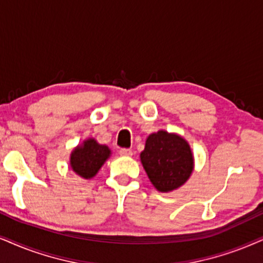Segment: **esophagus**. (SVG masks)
I'll return each mask as SVG.
<instances>
[{"mask_svg": "<svg viewBox=\"0 0 263 263\" xmlns=\"http://www.w3.org/2000/svg\"><path fill=\"white\" fill-rule=\"evenodd\" d=\"M119 153H120V155H122V156H131L132 155V151L127 148H121L120 151H119Z\"/></svg>", "mask_w": 263, "mask_h": 263, "instance_id": "1", "label": "esophagus"}]
</instances>
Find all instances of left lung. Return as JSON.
I'll list each match as a JSON object with an SVG mask.
<instances>
[{"label":"left lung","instance_id":"8db88e82","mask_svg":"<svg viewBox=\"0 0 263 263\" xmlns=\"http://www.w3.org/2000/svg\"><path fill=\"white\" fill-rule=\"evenodd\" d=\"M141 161L153 185L167 193L183 185L191 177L194 158L183 137L160 129L149 135Z\"/></svg>","mask_w":263,"mask_h":263}]
</instances>
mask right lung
Here are the masks:
<instances>
[{
    "mask_svg": "<svg viewBox=\"0 0 263 263\" xmlns=\"http://www.w3.org/2000/svg\"><path fill=\"white\" fill-rule=\"evenodd\" d=\"M110 154L107 145L99 144L95 138H88L71 152L70 167L80 177L89 179L97 175Z\"/></svg>",
    "mask_w": 263,
    "mask_h": 263,
    "instance_id": "right-lung-1",
    "label": "right lung"
}]
</instances>
